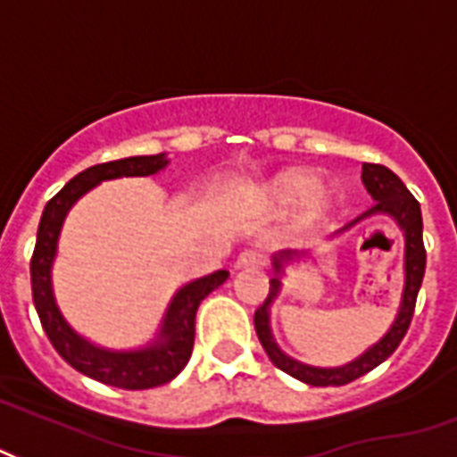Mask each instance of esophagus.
Returning a JSON list of instances; mask_svg holds the SVG:
<instances>
[{"instance_id": "34e87169", "label": "esophagus", "mask_w": 457, "mask_h": 457, "mask_svg": "<svg viewBox=\"0 0 457 457\" xmlns=\"http://www.w3.org/2000/svg\"><path fill=\"white\" fill-rule=\"evenodd\" d=\"M237 268H261L263 266V253L253 252V249H246L237 256L235 261Z\"/></svg>"}]
</instances>
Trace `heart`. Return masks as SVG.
I'll return each instance as SVG.
<instances>
[{
  "label": "heart",
  "instance_id": "obj_1",
  "mask_svg": "<svg viewBox=\"0 0 457 457\" xmlns=\"http://www.w3.org/2000/svg\"><path fill=\"white\" fill-rule=\"evenodd\" d=\"M256 201L273 215H295L299 232H313L333 220L340 208V191L333 182H321L319 174L306 167H287L268 177L256 189Z\"/></svg>",
  "mask_w": 457,
  "mask_h": 457
}]
</instances>
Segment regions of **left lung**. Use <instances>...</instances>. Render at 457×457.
<instances>
[{
	"instance_id": "obj_1",
	"label": "left lung",
	"mask_w": 457,
	"mask_h": 457,
	"mask_svg": "<svg viewBox=\"0 0 457 457\" xmlns=\"http://www.w3.org/2000/svg\"><path fill=\"white\" fill-rule=\"evenodd\" d=\"M361 182L367 187L376 204L369 208L367 213H361L357 220L350 225H345L343 229H337V235H343L350 228H354L357 222L369 218V215H388L405 237V259H403V270H405V285H403V297H400V306L395 319H393L391 328L386 330L374 345H369L367 350L354 357V360L345 361L340 367H313V364H304V361L295 360L290 354H285L280 350V345L275 343L273 330H270V306L278 299V295L283 292V275L285 268L297 263L302 259H309L312 252H285L273 253V278H270V290H268L266 302L256 309L253 313V326H256V336H259L263 350L270 357L275 367L283 369L285 374L295 376L297 381L309 383V386H345V383L354 381L360 376L369 374L371 369H376L381 361H386L395 353V347L400 340L405 337L410 321H412L414 302H417V292L422 287L424 268H427V252H424L422 239V211L417 198L407 191V187L400 182L398 174H393L388 167L371 165L364 162L361 165Z\"/></svg>"
}]
</instances>
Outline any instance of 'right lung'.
Here are the masks:
<instances>
[{"mask_svg": "<svg viewBox=\"0 0 457 457\" xmlns=\"http://www.w3.org/2000/svg\"><path fill=\"white\" fill-rule=\"evenodd\" d=\"M167 165H170L167 153H158V155H131V158L112 160V162L93 165L76 174L74 179H69L64 189L45 205L43 218L37 225L33 259H30L35 312L40 316V323L50 343L54 345V350L76 371L114 388H127V391H145V388L170 383L187 367L191 350H194V323H196L198 304L215 287H220L229 273L215 270V273L182 285L170 299L158 333L151 343L134 347V350H110L76 333L71 323L66 321L54 297V287H52V266H54L59 235L64 228L66 215L79 198L86 196L90 189H96L97 184L121 179V177H151V174L162 172Z\"/></svg>", "mask_w": 457, "mask_h": 457, "instance_id": "add662e5", "label": "right lung"}]
</instances>
